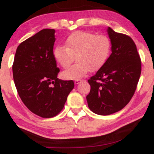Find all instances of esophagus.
<instances>
[{
    "label": "esophagus",
    "instance_id": "obj_1",
    "mask_svg": "<svg viewBox=\"0 0 154 154\" xmlns=\"http://www.w3.org/2000/svg\"><path fill=\"white\" fill-rule=\"evenodd\" d=\"M81 82H82V80H81V79H76V80L75 81V84L78 85L79 83H80Z\"/></svg>",
    "mask_w": 154,
    "mask_h": 154
}]
</instances>
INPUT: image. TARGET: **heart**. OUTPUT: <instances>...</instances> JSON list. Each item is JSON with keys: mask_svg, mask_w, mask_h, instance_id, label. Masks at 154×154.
I'll use <instances>...</instances> for the list:
<instances>
[{"mask_svg": "<svg viewBox=\"0 0 154 154\" xmlns=\"http://www.w3.org/2000/svg\"><path fill=\"white\" fill-rule=\"evenodd\" d=\"M111 41L106 35L89 32L72 33L65 42L54 51V57L62 68L66 69L75 61L77 63L62 72L66 79H79L89 71L100 69L106 63L111 53Z\"/></svg>", "mask_w": 154, "mask_h": 154, "instance_id": "b5f03b06", "label": "heart"}]
</instances>
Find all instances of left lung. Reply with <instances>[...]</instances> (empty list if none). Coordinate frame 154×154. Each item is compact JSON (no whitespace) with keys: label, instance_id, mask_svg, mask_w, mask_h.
<instances>
[{"label":"left lung","instance_id":"obj_1","mask_svg":"<svg viewBox=\"0 0 154 154\" xmlns=\"http://www.w3.org/2000/svg\"><path fill=\"white\" fill-rule=\"evenodd\" d=\"M111 54L106 63L88 79L89 109L99 115H109L123 109L131 100L141 73L136 45L128 35L108 27Z\"/></svg>","mask_w":154,"mask_h":154}]
</instances>
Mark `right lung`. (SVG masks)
<instances>
[{"mask_svg":"<svg viewBox=\"0 0 154 154\" xmlns=\"http://www.w3.org/2000/svg\"><path fill=\"white\" fill-rule=\"evenodd\" d=\"M55 29H44L17 47L12 70L18 94L24 105L43 118L56 116L75 87L72 80L57 78L54 57Z\"/></svg>","mask_w":154,"mask_h":154,"instance_id":"add662e5","label":"right lung"}]
</instances>
